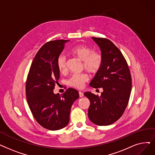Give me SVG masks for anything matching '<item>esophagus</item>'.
Segmentation results:
<instances>
[{"label": "esophagus", "instance_id": "esophagus-1", "mask_svg": "<svg viewBox=\"0 0 155 155\" xmlns=\"http://www.w3.org/2000/svg\"><path fill=\"white\" fill-rule=\"evenodd\" d=\"M79 96H80V97H83V96H84V93L82 92H79Z\"/></svg>", "mask_w": 155, "mask_h": 155}]
</instances>
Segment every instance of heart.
Returning a JSON list of instances; mask_svg holds the SVG:
<instances>
[{
    "label": "heart",
    "instance_id": "1",
    "mask_svg": "<svg viewBox=\"0 0 155 155\" xmlns=\"http://www.w3.org/2000/svg\"><path fill=\"white\" fill-rule=\"evenodd\" d=\"M70 53L78 58L84 62V68L88 71L94 73L101 68L103 63L101 54L98 52L92 51L88 46L85 45H77L70 50ZM57 67L61 73L66 70V59L65 56L60 55L57 59ZM89 80V77L86 74H76L70 79L69 84L76 88H82L84 84Z\"/></svg>",
    "mask_w": 155,
    "mask_h": 155
}]
</instances>
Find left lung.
Segmentation results:
<instances>
[{
  "mask_svg": "<svg viewBox=\"0 0 155 155\" xmlns=\"http://www.w3.org/2000/svg\"><path fill=\"white\" fill-rule=\"evenodd\" d=\"M101 52L102 65L90 86L102 88L100 97L91 92L84 95L90 101L88 117L94 124H112L122 115L129 103L132 78L127 63L121 51L106 38L92 37Z\"/></svg>",
  "mask_w": 155,
  "mask_h": 155,
  "instance_id": "obj_1",
  "label": "left lung"
}]
</instances>
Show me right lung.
Instances as JSON below:
<instances>
[{"instance_id": "1", "label": "right lung", "mask_w": 155, "mask_h": 155, "mask_svg": "<svg viewBox=\"0 0 155 155\" xmlns=\"http://www.w3.org/2000/svg\"><path fill=\"white\" fill-rule=\"evenodd\" d=\"M70 40H58L45 44L33 60L26 83V95L30 109L37 122L50 130L68 125L71 106L78 92L69 88L63 94L54 93L59 78L57 59Z\"/></svg>"}]
</instances>
